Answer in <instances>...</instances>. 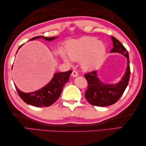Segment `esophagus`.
Here are the masks:
<instances>
[{
  "instance_id": "esophagus-1",
  "label": "esophagus",
  "mask_w": 146,
  "mask_h": 146,
  "mask_svg": "<svg viewBox=\"0 0 146 146\" xmlns=\"http://www.w3.org/2000/svg\"><path fill=\"white\" fill-rule=\"evenodd\" d=\"M71 75H72V76H73V77H76L78 75V73L76 71L73 70L72 71V73H71Z\"/></svg>"
}]
</instances>
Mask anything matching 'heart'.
<instances>
[{
  "label": "heart",
  "instance_id": "heart-1",
  "mask_svg": "<svg viewBox=\"0 0 146 146\" xmlns=\"http://www.w3.org/2000/svg\"><path fill=\"white\" fill-rule=\"evenodd\" d=\"M65 51L72 61H79L83 69H94L103 62L106 48L102 41H97L94 37H83L78 39L71 40L65 44ZM63 60L68 64L71 61L66 56L61 54Z\"/></svg>",
  "mask_w": 146,
  "mask_h": 146
}]
</instances>
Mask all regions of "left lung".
Returning <instances> with one entry per match:
<instances>
[{
	"mask_svg": "<svg viewBox=\"0 0 146 146\" xmlns=\"http://www.w3.org/2000/svg\"><path fill=\"white\" fill-rule=\"evenodd\" d=\"M113 48L110 52H118L127 58V65L122 80L116 84H106L98 78L97 70L88 72L85 75L88 82L85 98L90 104L98 107H107L113 105L119 100L128 85L130 74V63L128 52L123 44L115 37H111Z\"/></svg>",
	"mask_w": 146,
	"mask_h": 146,
	"instance_id": "1",
	"label": "left lung"
}]
</instances>
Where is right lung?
<instances>
[{
  "label": "right lung",
  "instance_id": "obj_1",
  "mask_svg": "<svg viewBox=\"0 0 146 146\" xmlns=\"http://www.w3.org/2000/svg\"><path fill=\"white\" fill-rule=\"evenodd\" d=\"M39 38L51 41L57 38V37L46 38L44 36H39L34 37L33 38L30 39V41ZM23 45V44L20 46L18 49ZM72 70H70L66 71V72L54 73L53 78L49 83L39 90L34 92L24 93L18 89L16 85H14L19 97L26 104L38 107H49L54 104L60 97L63 86L69 80L70 75L72 73Z\"/></svg>",
  "mask_w": 146,
  "mask_h": 146
}]
</instances>
